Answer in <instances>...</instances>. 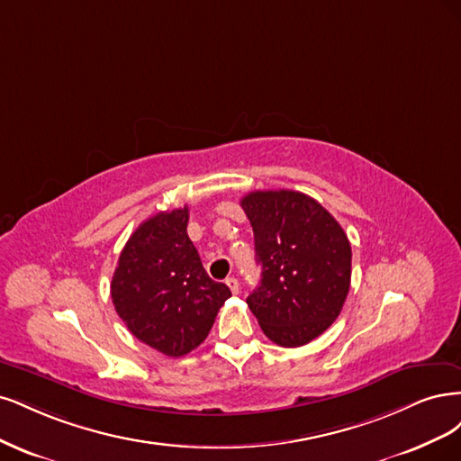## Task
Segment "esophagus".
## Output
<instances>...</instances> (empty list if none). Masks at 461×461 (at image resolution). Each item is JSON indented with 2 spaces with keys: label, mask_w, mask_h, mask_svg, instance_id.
<instances>
[{
  "label": "esophagus",
  "mask_w": 461,
  "mask_h": 461,
  "mask_svg": "<svg viewBox=\"0 0 461 461\" xmlns=\"http://www.w3.org/2000/svg\"><path fill=\"white\" fill-rule=\"evenodd\" d=\"M226 284H228V287L231 289V293H233V294L240 293V281H237V277H228V279H226Z\"/></svg>",
  "instance_id": "esophagus-1"
}]
</instances>
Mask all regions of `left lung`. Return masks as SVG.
<instances>
[{"instance_id": "obj_1", "label": "left lung", "mask_w": 461, "mask_h": 461, "mask_svg": "<svg viewBox=\"0 0 461 461\" xmlns=\"http://www.w3.org/2000/svg\"><path fill=\"white\" fill-rule=\"evenodd\" d=\"M241 206L262 266L247 304L276 345L303 347L343 310L352 274L348 237L316 199L299 191H250Z\"/></svg>"}]
</instances>
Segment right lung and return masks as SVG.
Segmentation results:
<instances>
[{
    "mask_svg": "<svg viewBox=\"0 0 461 461\" xmlns=\"http://www.w3.org/2000/svg\"><path fill=\"white\" fill-rule=\"evenodd\" d=\"M187 220V206L145 220L130 235L111 281L114 310L130 333L172 358L203 343L231 296L204 272Z\"/></svg>",
    "mask_w": 461,
    "mask_h": 461,
    "instance_id": "1",
    "label": "right lung"
}]
</instances>
